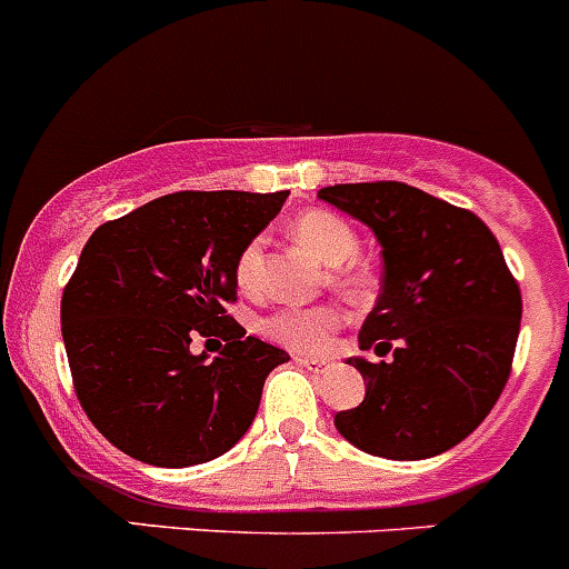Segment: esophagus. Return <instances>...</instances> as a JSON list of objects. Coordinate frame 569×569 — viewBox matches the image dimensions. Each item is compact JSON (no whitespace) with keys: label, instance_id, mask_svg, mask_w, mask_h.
<instances>
[{"label":"esophagus","instance_id":"34e87169","mask_svg":"<svg viewBox=\"0 0 569 569\" xmlns=\"http://www.w3.org/2000/svg\"><path fill=\"white\" fill-rule=\"evenodd\" d=\"M297 365H300V368H306V370H311V373H322V370H328L331 368V362H328V359H311V357H297L295 359Z\"/></svg>","mask_w":569,"mask_h":569}]
</instances>
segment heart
<instances>
[{
    "instance_id": "1",
    "label": "heart",
    "mask_w": 569,
    "mask_h": 569,
    "mask_svg": "<svg viewBox=\"0 0 569 569\" xmlns=\"http://www.w3.org/2000/svg\"><path fill=\"white\" fill-rule=\"evenodd\" d=\"M297 241L309 249L320 263L337 269L333 286L353 300H368L373 295V274L368 269L345 267L359 254V238L353 227L328 210H309L291 224ZM263 260V238H252L236 260V280L241 289H252ZM342 326V315L333 306L311 309H280L260 322V333L295 353H326L333 333Z\"/></svg>"
}]
</instances>
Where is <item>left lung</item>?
Masks as SVG:
<instances>
[{
  "label": "left lung",
  "mask_w": 569,
  "mask_h": 569,
  "mask_svg": "<svg viewBox=\"0 0 569 569\" xmlns=\"http://www.w3.org/2000/svg\"><path fill=\"white\" fill-rule=\"evenodd\" d=\"M322 201L373 230L381 295L359 331L365 401L333 418L348 443L387 460H423L469 438L497 405L517 350L522 295L475 212L405 182L322 188Z\"/></svg>",
  "instance_id": "8db88e82"
}]
</instances>
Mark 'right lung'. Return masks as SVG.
<instances>
[{
    "label": "right lung",
    "mask_w": 569,
    "mask_h": 569,
    "mask_svg": "<svg viewBox=\"0 0 569 569\" xmlns=\"http://www.w3.org/2000/svg\"><path fill=\"white\" fill-rule=\"evenodd\" d=\"M289 190H182L106 221L61 297L72 385L89 421L129 458L162 469L230 452L254 421L263 381L289 353L227 315L236 260ZM196 336L226 348L189 353Z\"/></svg>",
    "instance_id": "right-lung-1"
}]
</instances>
